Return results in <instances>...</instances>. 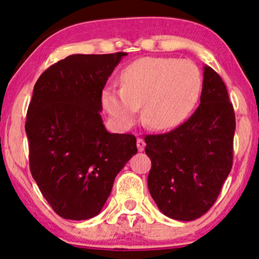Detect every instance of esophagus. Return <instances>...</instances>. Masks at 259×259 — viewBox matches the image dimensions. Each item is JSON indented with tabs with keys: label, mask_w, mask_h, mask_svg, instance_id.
I'll use <instances>...</instances> for the list:
<instances>
[{
	"label": "esophagus",
	"mask_w": 259,
	"mask_h": 259,
	"mask_svg": "<svg viewBox=\"0 0 259 259\" xmlns=\"http://www.w3.org/2000/svg\"><path fill=\"white\" fill-rule=\"evenodd\" d=\"M136 146H138L139 151H144L145 146H146V144H145V140L142 138H138V140H136Z\"/></svg>",
	"instance_id": "34e87169"
}]
</instances>
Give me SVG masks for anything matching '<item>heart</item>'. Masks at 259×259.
<instances>
[{
  "label": "heart",
  "mask_w": 259,
  "mask_h": 259,
  "mask_svg": "<svg viewBox=\"0 0 259 259\" xmlns=\"http://www.w3.org/2000/svg\"><path fill=\"white\" fill-rule=\"evenodd\" d=\"M120 82V90L102 92V106L113 121L129 127L144 106L145 123L168 130L183 124L194 111L202 90V74L191 61L145 57L127 65Z\"/></svg>",
  "instance_id": "obj_1"
}]
</instances>
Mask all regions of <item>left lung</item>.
Here are the masks:
<instances>
[{"label": "left lung", "instance_id": "1", "mask_svg": "<svg viewBox=\"0 0 259 259\" xmlns=\"http://www.w3.org/2000/svg\"><path fill=\"white\" fill-rule=\"evenodd\" d=\"M201 103L171 132L145 138L148 190L164 215L190 222L214 204L233 167L235 113L227 86L203 67Z\"/></svg>", "mask_w": 259, "mask_h": 259}]
</instances>
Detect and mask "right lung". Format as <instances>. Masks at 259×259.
<instances>
[{
  "label": "right lung",
  "mask_w": 259,
  "mask_h": 259,
  "mask_svg": "<svg viewBox=\"0 0 259 259\" xmlns=\"http://www.w3.org/2000/svg\"><path fill=\"white\" fill-rule=\"evenodd\" d=\"M126 55L68 56L34 86L25 123L30 171L64 219L99 214L117 174L138 152L135 136L108 133L100 114L103 88Z\"/></svg>",
  "instance_id": "1"
}]
</instances>
